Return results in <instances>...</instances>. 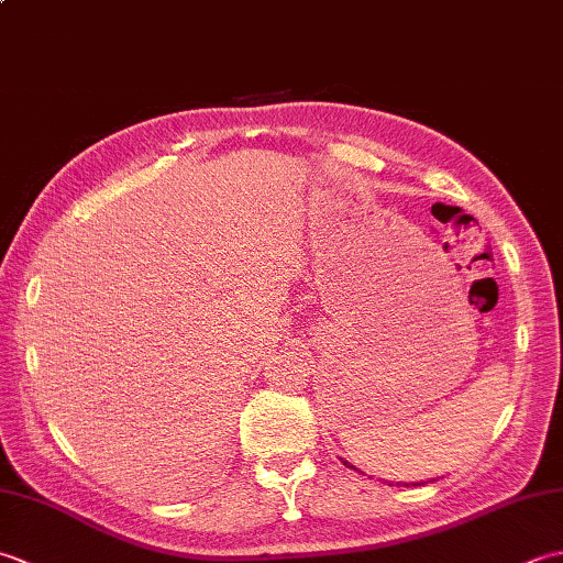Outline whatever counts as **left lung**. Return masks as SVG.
Instances as JSON below:
<instances>
[{
	"label": "left lung",
	"mask_w": 563,
	"mask_h": 563,
	"mask_svg": "<svg viewBox=\"0 0 563 563\" xmlns=\"http://www.w3.org/2000/svg\"><path fill=\"white\" fill-rule=\"evenodd\" d=\"M343 464H349V462H345V460H343ZM349 466H351V464H349Z\"/></svg>",
	"instance_id": "1"
}]
</instances>
